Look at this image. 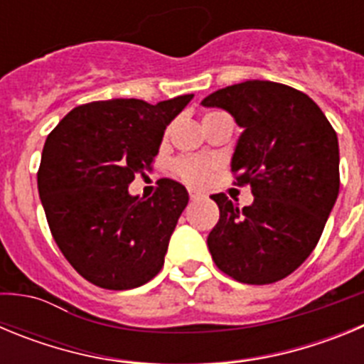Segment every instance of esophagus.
<instances>
[{
  "label": "esophagus",
  "mask_w": 364,
  "mask_h": 364,
  "mask_svg": "<svg viewBox=\"0 0 364 364\" xmlns=\"http://www.w3.org/2000/svg\"><path fill=\"white\" fill-rule=\"evenodd\" d=\"M202 197H204V193L195 191V189H189V198H191V200H197V198H202Z\"/></svg>",
  "instance_id": "1"
}]
</instances>
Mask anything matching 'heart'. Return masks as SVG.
<instances>
[{"label":"heart","instance_id":"1","mask_svg":"<svg viewBox=\"0 0 364 364\" xmlns=\"http://www.w3.org/2000/svg\"><path fill=\"white\" fill-rule=\"evenodd\" d=\"M217 112H210L205 117H211ZM204 117V118H205ZM173 169L180 178L188 182V184L200 186L205 184L211 178V173L215 169V164L208 159H195V156H180L173 162Z\"/></svg>","mask_w":364,"mask_h":364}]
</instances>
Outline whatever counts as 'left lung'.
I'll use <instances>...</instances> for the list:
<instances>
[{
    "label": "left lung",
    "mask_w": 364,
    "mask_h": 364,
    "mask_svg": "<svg viewBox=\"0 0 364 364\" xmlns=\"http://www.w3.org/2000/svg\"><path fill=\"white\" fill-rule=\"evenodd\" d=\"M242 127L231 173L253 204L211 195L220 218L208 247L220 272L244 284L288 277L321 239L339 195V142L319 105L294 87L250 80L202 100Z\"/></svg>",
    "instance_id": "left-lung-1"
}]
</instances>
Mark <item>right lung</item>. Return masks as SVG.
Wrapping results in <instances>:
<instances>
[{
  "instance_id": "1",
  "label": "right lung",
  "mask_w": 364,
  "mask_h": 364,
  "mask_svg": "<svg viewBox=\"0 0 364 364\" xmlns=\"http://www.w3.org/2000/svg\"><path fill=\"white\" fill-rule=\"evenodd\" d=\"M191 98L78 105L45 140L38 169L45 217L63 257L92 284L131 290L162 269L188 191L171 178L159 180L151 198L127 188L151 169L164 131Z\"/></svg>"
}]
</instances>
